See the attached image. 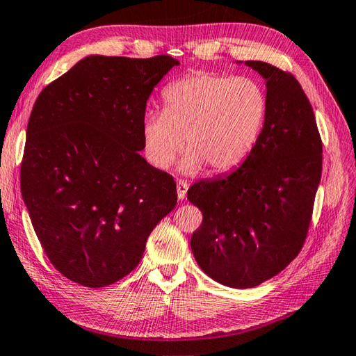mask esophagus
Masks as SVG:
<instances>
[{"instance_id":"1","label":"esophagus","mask_w":356,"mask_h":356,"mask_svg":"<svg viewBox=\"0 0 356 356\" xmlns=\"http://www.w3.org/2000/svg\"><path fill=\"white\" fill-rule=\"evenodd\" d=\"M188 188H189L188 181H185V180H179L177 181V197H179V200H185L186 193H188Z\"/></svg>"}]
</instances>
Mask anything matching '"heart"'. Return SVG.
Listing matches in <instances>:
<instances>
[{"label":"heart","mask_w":356,"mask_h":356,"mask_svg":"<svg viewBox=\"0 0 356 356\" xmlns=\"http://www.w3.org/2000/svg\"><path fill=\"white\" fill-rule=\"evenodd\" d=\"M163 112H150L143 122L147 158L168 168L185 150L184 175L208 167L213 175L238 168L258 143L266 122L267 94L252 77L198 71L168 85Z\"/></svg>","instance_id":"b5f03b06"}]
</instances>
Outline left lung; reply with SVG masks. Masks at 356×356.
<instances>
[{
    "label": "left lung",
    "mask_w": 356,
    "mask_h": 356,
    "mask_svg": "<svg viewBox=\"0 0 356 356\" xmlns=\"http://www.w3.org/2000/svg\"><path fill=\"white\" fill-rule=\"evenodd\" d=\"M245 65L267 88L258 143L238 170L188 189V200L203 213L191 236L194 258L206 275L230 288L258 286L299 254L323 152L312 106L294 76L261 60Z\"/></svg>",
    "instance_id": "obj_1"
}]
</instances>
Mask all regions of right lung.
I'll return each instance as SVG.
<instances>
[{"instance_id":"add662e5","label":"right lung","mask_w":356,"mask_h":356,"mask_svg":"<svg viewBox=\"0 0 356 356\" xmlns=\"http://www.w3.org/2000/svg\"><path fill=\"white\" fill-rule=\"evenodd\" d=\"M171 56H88L36 98L21 193L56 270L102 288L134 270L148 235L176 208V181L139 154L143 122Z\"/></svg>"}]
</instances>
